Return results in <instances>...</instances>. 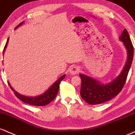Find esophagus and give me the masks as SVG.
<instances>
[{
    "mask_svg": "<svg viewBox=\"0 0 135 135\" xmlns=\"http://www.w3.org/2000/svg\"><path fill=\"white\" fill-rule=\"evenodd\" d=\"M80 71V68L76 66H73L69 69V72L71 75H75V74L78 73Z\"/></svg>",
    "mask_w": 135,
    "mask_h": 135,
    "instance_id": "esophagus-1",
    "label": "esophagus"
}]
</instances>
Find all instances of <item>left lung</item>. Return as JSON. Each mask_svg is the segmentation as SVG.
I'll list each match as a JSON object with an SVG mask.
<instances>
[{
  "instance_id": "left-lung-1",
  "label": "left lung",
  "mask_w": 135,
  "mask_h": 135,
  "mask_svg": "<svg viewBox=\"0 0 135 135\" xmlns=\"http://www.w3.org/2000/svg\"><path fill=\"white\" fill-rule=\"evenodd\" d=\"M119 39L123 42L128 50V57L125 67L119 76L110 84L102 85L90 77L80 74L81 80L80 95L87 103L98 104L110 100L120 93L125 85L132 64L134 48L129 35L126 28L122 32Z\"/></svg>"
}]
</instances>
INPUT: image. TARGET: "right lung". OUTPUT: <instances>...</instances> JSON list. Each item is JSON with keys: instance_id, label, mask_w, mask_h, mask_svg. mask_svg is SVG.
<instances>
[{"instance_id": "add662e5", "label": "right lung", "mask_w": 135, "mask_h": 135, "mask_svg": "<svg viewBox=\"0 0 135 135\" xmlns=\"http://www.w3.org/2000/svg\"><path fill=\"white\" fill-rule=\"evenodd\" d=\"M23 23V22H21L18 25H17V26L16 27V28H18L19 26H20ZM8 41H9V38L7 39L6 44L5 46H4L3 53H4L6 48ZM65 76H66V75H65L62 76L59 79L57 80V81H56L54 83V84H53L50 87V89L46 90L45 93L43 94L40 95V96H36V97H28V96H23V95L20 94L18 93L17 92L15 91L14 89L11 87L9 83V82H8V84L9 85V87H11V90L14 91L15 96L17 97L19 99H20L21 101H23L24 103H26L27 104H31V105L41 107V106H45V105H46V104H49L51 102V101L55 99L56 96H57V93H58L60 82H61L62 80H63L64 78H65Z\"/></svg>"}]
</instances>
